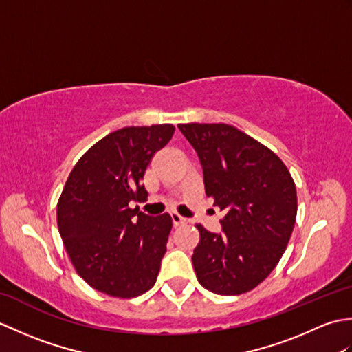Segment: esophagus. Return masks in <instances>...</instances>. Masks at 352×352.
Returning <instances> with one entry per match:
<instances>
[{"label":"esophagus","mask_w":352,"mask_h":352,"mask_svg":"<svg viewBox=\"0 0 352 352\" xmlns=\"http://www.w3.org/2000/svg\"><path fill=\"white\" fill-rule=\"evenodd\" d=\"M170 219H172V223H174V227H182L188 223V219L183 218V216H180L178 213H172Z\"/></svg>","instance_id":"34e87169"}]
</instances>
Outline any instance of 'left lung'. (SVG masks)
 Wrapping results in <instances>:
<instances>
[{"label":"left lung","mask_w":352,"mask_h":352,"mask_svg":"<svg viewBox=\"0 0 352 352\" xmlns=\"http://www.w3.org/2000/svg\"><path fill=\"white\" fill-rule=\"evenodd\" d=\"M178 129L199 157L206 195L223 212L221 234L197 226V278L213 294H245L286 251L298 210L294 178L278 155L233 125L195 122Z\"/></svg>","instance_id":"left-lung-1"}]
</instances>
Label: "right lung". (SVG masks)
<instances>
[{"instance_id":"add662e5","label":"right lung","mask_w":352,"mask_h":352,"mask_svg":"<svg viewBox=\"0 0 352 352\" xmlns=\"http://www.w3.org/2000/svg\"><path fill=\"white\" fill-rule=\"evenodd\" d=\"M174 131L170 124L125 126L96 142L71 170L57 226L77 274L95 290L134 298L155 284L172 219L129 204L146 201L140 182Z\"/></svg>"}]
</instances>
